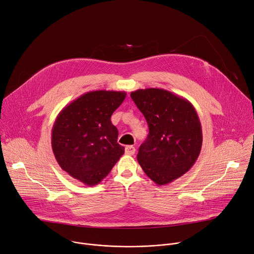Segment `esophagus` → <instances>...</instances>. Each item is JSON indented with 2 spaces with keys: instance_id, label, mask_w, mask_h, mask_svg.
<instances>
[{
  "instance_id": "obj_1",
  "label": "esophagus",
  "mask_w": 254,
  "mask_h": 254,
  "mask_svg": "<svg viewBox=\"0 0 254 254\" xmlns=\"http://www.w3.org/2000/svg\"><path fill=\"white\" fill-rule=\"evenodd\" d=\"M125 153L128 155H133L135 153V147L132 145H128L125 147Z\"/></svg>"
}]
</instances>
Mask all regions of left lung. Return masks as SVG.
Instances as JSON below:
<instances>
[{
    "label": "left lung",
    "mask_w": 254,
    "mask_h": 254,
    "mask_svg": "<svg viewBox=\"0 0 254 254\" xmlns=\"http://www.w3.org/2000/svg\"><path fill=\"white\" fill-rule=\"evenodd\" d=\"M130 96L149 127L137 160L156 185L170 184L188 173L200 155L199 116L190 102L163 89H139Z\"/></svg>",
    "instance_id": "8db88e82"
}]
</instances>
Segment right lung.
Instances as JSON below:
<instances>
[{
	"instance_id": "1",
	"label": "right lung",
	"mask_w": 254,
	"mask_h": 254,
	"mask_svg": "<svg viewBox=\"0 0 254 254\" xmlns=\"http://www.w3.org/2000/svg\"><path fill=\"white\" fill-rule=\"evenodd\" d=\"M126 92L93 91L66 105L51 131V147L64 172L87 186L101 183L124 154L111 116Z\"/></svg>"
}]
</instances>
